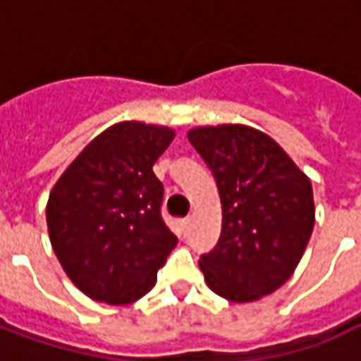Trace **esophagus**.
Listing matches in <instances>:
<instances>
[{
    "instance_id": "esophagus-1",
    "label": "esophagus",
    "mask_w": 361,
    "mask_h": 361,
    "mask_svg": "<svg viewBox=\"0 0 361 361\" xmlns=\"http://www.w3.org/2000/svg\"><path fill=\"white\" fill-rule=\"evenodd\" d=\"M191 222H193V216H185V219L181 220V228H183V230H189Z\"/></svg>"
}]
</instances>
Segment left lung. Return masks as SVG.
<instances>
[{
    "label": "left lung",
    "mask_w": 361,
    "mask_h": 361,
    "mask_svg": "<svg viewBox=\"0 0 361 361\" xmlns=\"http://www.w3.org/2000/svg\"><path fill=\"white\" fill-rule=\"evenodd\" d=\"M188 139L214 173L222 203L219 243L199 261L204 282L230 302L261 300L294 274L307 247L315 224L310 178L255 127H193Z\"/></svg>",
    "instance_id": "left-lung-1"
}]
</instances>
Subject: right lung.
<instances>
[{"mask_svg":"<svg viewBox=\"0 0 361 361\" xmlns=\"http://www.w3.org/2000/svg\"><path fill=\"white\" fill-rule=\"evenodd\" d=\"M168 126L114 123L51 188L46 222L66 274L96 302L127 305L152 290L178 238L160 216L164 188L152 166L173 141Z\"/></svg>","mask_w":361,"mask_h":361,"instance_id":"right-lung-1","label":"right lung"}]
</instances>
